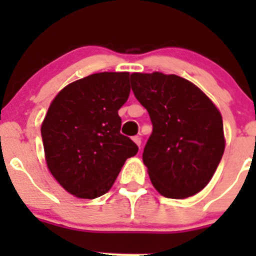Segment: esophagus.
<instances>
[{"label":"esophagus","mask_w":256,"mask_h":256,"mask_svg":"<svg viewBox=\"0 0 256 256\" xmlns=\"http://www.w3.org/2000/svg\"><path fill=\"white\" fill-rule=\"evenodd\" d=\"M132 140H134V142L138 144V146H141V138H140V136H134Z\"/></svg>","instance_id":"1"}]
</instances>
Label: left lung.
I'll return each instance as SVG.
<instances>
[{
  "mask_svg": "<svg viewBox=\"0 0 256 256\" xmlns=\"http://www.w3.org/2000/svg\"><path fill=\"white\" fill-rule=\"evenodd\" d=\"M131 80L152 122L142 160L154 187L174 200L200 192L224 154L220 112L194 84L174 74L134 73Z\"/></svg>",
  "mask_w": 256,
  "mask_h": 256,
  "instance_id": "1",
  "label": "left lung"
}]
</instances>
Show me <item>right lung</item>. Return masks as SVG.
Returning <instances> with one entry per match:
<instances>
[{
    "label": "right lung",
    "instance_id": "add662e5",
    "mask_svg": "<svg viewBox=\"0 0 256 256\" xmlns=\"http://www.w3.org/2000/svg\"><path fill=\"white\" fill-rule=\"evenodd\" d=\"M128 73H98L66 85L40 128L47 166L70 194L85 200L112 188L121 167L138 151L120 134V108L130 95Z\"/></svg>",
    "mask_w": 256,
    "mask_h": 256
}]
</instances>
